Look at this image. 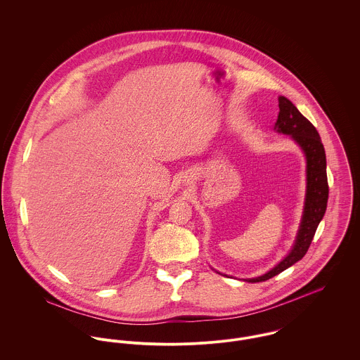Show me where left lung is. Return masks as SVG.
Instances as JSON below:
<instances>
[{
	"mask_svg": "<svg viewBox=\"0 0 360 360\" xmlns=\"http://www.w3.org/2000/svg\"><path fill=\"white\" fill-rule=\"evenodd\" d=\"M278 108L280 112L274 129L278 133L291 136L307 156V198L301 226L291 252L266 274L248 278L247 281L250 283L266 281L305 257L316 229L326 213L328 200L326 153L316 127L288 98L278 97Z\"/></svg>",
	"mask_w": 360,
	"mask_h": 360,
	"instance_id": "1",
	"label": "left lung"
}]
</instances>
